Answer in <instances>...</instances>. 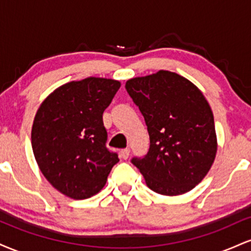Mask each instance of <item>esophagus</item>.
Listing matches in <instances>:
<instances>
[{
  "label": "esophagus",
  "instance_id": "1",
  "mask_svg": "<svg viewBox=\"0 0 251 251\" xmlns=\"http://www.w3.org/2000/svg\"><path fill=\"white\" fill-rule=\"evenodd\" d=\"M120 154H122V157L124 159H127L128 155H129V149H124L122 150V152H120Z\"/></svg>",
  "mask_w": 251,
  "mask_h": 251
}]
</instances>
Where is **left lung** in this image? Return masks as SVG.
<instances>
[{
  "mask_svg": "<svg viewBox=\"0 0 251 251\" xmlns=\"http://www.w3.org/2000/svg\"><path fill=\"white\" fill-rule=\"evenodd\" d=\"M125 88L150 135L148 153L131 163L157 194L177 196L194 189L208 174L217 151L214 114L201 92L168 71L134 77Z\"/></svg>",
  "mask_w": 251,
  "mask_h": 251,
  "instance_id": "8db88e82",
  "label": "left lung"
}]
</instances>
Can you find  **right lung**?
I'll return each mask as SVG.
<instances>
[{"instance_id":"add662e5","label":"right lung","mask_w":251,"mask_h":251,"mask_svg":"<svg viewBox=\"0 0 251 251\" xmlns=\"http://www.w3.org/2000/svg\"><path fill=\"white\" fill-rule=\"evenodd\" d=\"M120 82L87 77L54 91L37 111L31 146L51 185L74 200L92 197L105 186L118 153L106 146L102 122Z\"/></svg>"}]
</instances>
